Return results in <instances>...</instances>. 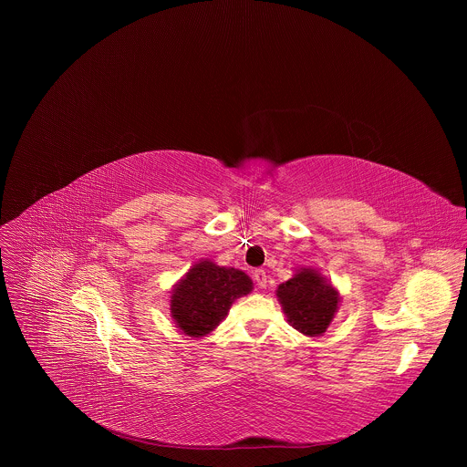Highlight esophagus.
Listing matches in <instances>:
<instances>
[{"label": "esophagus", "instance_id": "1", "mask_svg": "<svg viewBox=\"0 0 467 467\" xmlns=\"http://www.w3.org/2000/svg\"><path fill=\"white\" fill-rule=\"evenodd\" d=\"M253 277H254V283H256L258 288H265V286H268V275H265L264 270H256Z\"/></svg>", "mask_w": 467, "mask_h": 467}]
</instances>
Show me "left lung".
<instances>
[{
  "label": "left lung",
  "instance_id": "left-lung-1",
  "mask_svg": "<svg viewBox=\"0 0 467 467\" xmlns=\"http://www.w3.org/2000/svg\"><path fill=\"white\" fill-rule=\"evenodd\" d=\"M275 294L286 321L310 338L323 337L342 301L337 286L312 265L296 270L292 279L277 286Z\"/></svg>",
  "mask_w": 467,
  "mask_h": 467
}]
</instances>
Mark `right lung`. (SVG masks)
Instances as JSON below:
<instances>
[{
    "mask_svg": "<svg viewBox=\"0 0 467 467\" xmlns=\"http://www.w3.org/2000/svg\"><path fill=\"white\" fill-rule=\"evenodd\" d=\"M251 290L253 281L242 270L202 258L173 285L170 312L182 335L203 338L225 319L233 303Z\"/></svg>",
    "mask_w": 467,
    "mask_h": 467,
    "instance_id": "right-lung-1",
    "label": "right lung"
}]
</instances>
